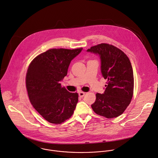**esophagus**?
<instances>
[{
  "instance_id": "1",
  "label": "esophagus",
  "mask_w": 158,
  "mask_h": 158,
  "mask_svg": "<svg viewBox=\"0 0 158 158\" xmlns=\"http://www.w3.org/2000/svg\"><path fill=\"white\" fill-rule=\"evenodd\" d=\"M85 92H79V97H84V95H85Z\"/></svg>"
}]
</instances>
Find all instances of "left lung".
<instances>
[{"instance_id":"left-lung-1","label":"left lung","mask_w":158,"mask_h":158,"mask_svg":"<svg viewBox=\"0 0 158 158\" xmlns=\"http://www.w3.org/2000/svg\"><path fill=\"white\" fill-rule=\"evenodd\" d=\"M87 51L99 56L102 75L107 80L104 93L96 94L92 109L106 118L117 117L129 106L133 94L134 77L130 61L122 50L107 43L92 46Z\"/></svg>"}]
</instances>
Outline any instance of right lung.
Instances as JSON below:
<instances>
[{
	"label": "right lung",
	"instance_id": "1",
	"mask_svg": "<svg viewBox=\"0 0 158 158\" xmlns=\"http://www.w3.org/2000/svg\"><path fill=\"white\" fill-rule=\"evenodd\" d=\"M51 49L37 56L26 75V87L31 103L48 122L60 124L73 114L78 94L68 92L60 82L67 75L71 61L82 51Z\"/></svg>",
	"mask_w": 158,
	"mask_h": 158
}]
</instances>
